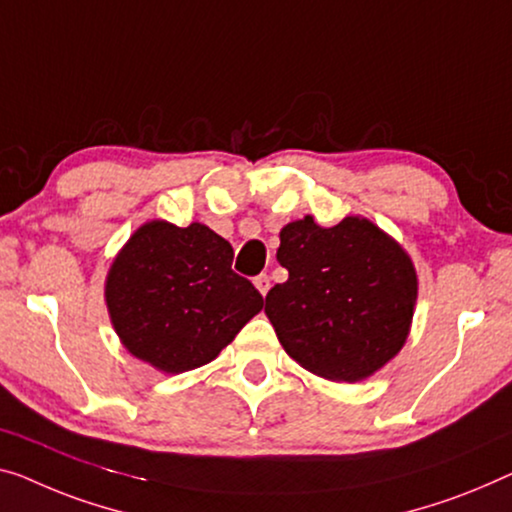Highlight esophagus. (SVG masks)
Here are the masks:
<instances>
[{"label":"esophagus","mask_w":512,"mask_h":512,"mask_svg":"<svg viewBox=\"0 0 512 512\" xmlns=\"http://www.w3.org/2000/svg\"><path fill=\"white\" fill-rule=\"evenodd\" d=\"M253 282H255V287L259 289V294H262V296H266V292H269V289H271V278L266 276V273H262V276H257Z\"/></svg>","instance_id":"1"}]
</instances>
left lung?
<instances>
[{"mask_svg": "<svg viewBox=\"0 0 512 512\" xmlns=\"http://www.w3.org/2000/svg\"><path fill=\"white\" fill-rule=\"evenodd\" d=\"M287 282L266 294L285 352L331 381H361L400 352L418 296L411 257L361 216L322 227L305 216L280 230Z\"/></svg>", "mask_w": 512, "mask_h": 512, "instance_id": "left-lung-1", "label": "left lung"}]
</instances>
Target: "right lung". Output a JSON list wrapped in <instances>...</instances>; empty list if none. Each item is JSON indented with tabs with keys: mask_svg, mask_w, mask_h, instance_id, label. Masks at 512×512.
Wrapping results in <instances>:
<instances>
[{
	"mask_svg": "<svg viewBox=\"0 0 512 512\" xmlns=\"http://www.w3.org/2000/svg\"><path fill=\"white\" fill-rule=\"evenodd\" d=\"M232 259L230 241L207 225L144 223L105 280L112 326L128 352L167 375L211 363L264 308Z\"/></svg>",
	"mask_w": 512,
	"mask_h": 512,
	"instance_id": "add662e5",
	"label": "right lung"
}]
</instances>
